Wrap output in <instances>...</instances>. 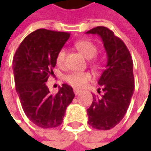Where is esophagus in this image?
Instances as JSON below:
<instances>
[{"label":"esophagus","instance_id":"1","mask_svg":"<svg viewBox=\"0 0 151 151\" xmlns=\"http://www.w3.org/2000/svg\"><path fill=\"white\" fill-rule=\"evenodd\" d=\"M81 90H78V89H76V88H74V93L76 94V95H78L79 93H81Z\"/></svg>","mask_w":151,"mask_h":151}]
</instances>
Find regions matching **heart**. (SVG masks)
I'll use <instances>...</instances> for the list:
<instances>
[{"label": "heart", "instance_id": "obj_1", "mask_svg": "<svg viewBox=\"0 0 151 151\" xmlns=\"http://www.w3.org/2000/svg\"><path fill=\"white\" fill-rule=\"evenodd\" d=\"M76 49L88 60L92 59L97 54V47L95 44L89 40H81L76 43ZM66 57V50L61 48L56 55V64L58 65H63ZM91 75L87 72H70L65 76V81L70 86L77 88L85 86L91 81Z\"/></svg>", "mask_w": 151, "mask_h": 151}]
</instances>
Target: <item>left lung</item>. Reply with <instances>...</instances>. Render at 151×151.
Returning <instances> with one entry per match:
<instances>
[{"mask_svg": "<svg viewBox=\"0 0 151 151\" xmlns=\"http://www.w3.org/2000/svg\"><path fill=\"white\" fill-rule=\"evenodd\" d=\"M86 33L100 36L107 61L98 81V93L92 95L93 101L87 109L88 124L92 128L111 129L124 119L134 91L133 60L125 44L106 27H96Z\"/></svg>", "mask_w": 151, "mask_h": 151, "instance_id": "1", "label": "left lung"}]
</instances>
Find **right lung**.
I'll return each instance as SVG.
<instances>
[{
  "label": "right lung",
  "mask_w": 151,
  "mask_h": 151,
  "mask_svg": "<svg viewBox=\"0 0 151 151\" xmlns=\"http://www.w3.org/2000/svg\"><path fill=\"white\" fill-rule=\"evenodd\" d=\"M70 36L69 32L38 29L23 39L13 57L16 91L22 109L31 122L43 129L60 126L75 97L69 85H62L55 95L46 85L54 74L56 55Z\"/></svg>",
  "instance_id": "right-lung-1"
}]
</instances>
